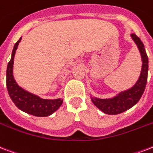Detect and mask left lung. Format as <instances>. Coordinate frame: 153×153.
<instances>
[{"label": "left lung", "mask_w": 153, "mask_h": 153, "mask_svg": "<svg viewBox=\"0 0 153 153\" xmlns=\"http://www.w3.org/2000/svg\"><path fill=\"white\" fill-rule=\"evenodd\" d=\"M131 38L138 48L142 62L141 71L136 83L130 88L119 92L117 95L111 98L100 99L93 96L91 94L90 95L94 105L102 112L108 115H118L132 108L141 98L146 87L149 71V58L141 40L136 34H131Z\"/></svg>", "instance_id": "obj_1"}]
</instances>
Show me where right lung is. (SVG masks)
<instances>
[{
    "label": "right lung",
    "instance_id": "1",
    "mask_svg": "<svg viewBox=\"0 0 153 153\" xmlns=\"http://www.w3.org/2000/svg\"><path fill=\"white\" fill-rule=\"evenodd\" d=\"M21 40L22 38L14 45L13 50L12 51L11 59L7 66L6 86L9 95L12 101L22 111L38 117L49 116L61 107L63 100L62 98L54 100L42 99L17 84L13 76V63L15 53Z\"/></svg>",
    "mask_w": 153,
    "mask_h": 153
}]
</instances>
